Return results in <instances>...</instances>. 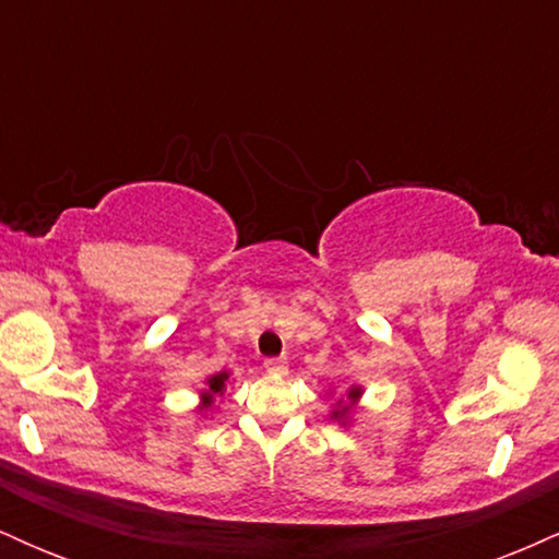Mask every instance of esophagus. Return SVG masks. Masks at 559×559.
Returning a JSON list of instances; mask_svg holds the SVG:
<instances>
[{
    "label": "esophagus",
    "instance_id": "34e87169",
    "mask_svg": "<svg viewBox=\"0 0 559 559\" xmlns=\"http://www.w3.org/2000/svg\"><path fill=\"white\" fill-rule=\"evenodd\" d=\"M265 370H267V373L284 376L286 370H288V362H286V357H271V360H265Z\"/></svg>",
    "mask_w": 559,
    "mask_h": 559
}]
</instances>
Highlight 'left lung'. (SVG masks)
<instances>
[{
	"label": "left lung",
	"instance_id": "left-lung-1",
	"mask_svg": "<svg viewBox=\"0 0 559 559\" xmlns=\"http://www.w3.org/2000/svg\"><path fill=\"white\" fill-rule=\"evenodd\" d=\"M357 394H360V391H357V389H352V391H349V400H355ZM336 415H338V413H336Z\"/></svg>",
	"mask_w": 559,
	"mask_h": 559
}]
</instances>
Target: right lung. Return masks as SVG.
Wrapping results in <instances>:
<instances>
[{"mask_svg": "<svg viewBox=\"0 0 559 559\" xmlns=\"http://www.w3.org/2000/svg\"><path fill=\"white\" fill-rule=\"evenodd\" d=\"M226 378H228V373H221V376L210 378V391H207V394H204V400L210 402L215 394H223V386H226Z\"/></svg>", "mask_w": 559, "mask_h": 559, "instance_id": "obj_1", "label": "right lung"}]
</instances>
